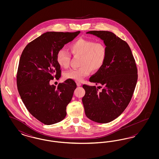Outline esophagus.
<instances>
[{
    "label": "esophagus",
    "instance_id": "esophagus-1",
    "mask_svg": "<svg viewBox=\"0 0 159 159\" xmlns=\"http://www.w3.org/2000/svg\"><path fill=\"white\" fill-rule=\"evenodd\" d=\"M77 86H80L82 85V83L80 82H77Z\"/></svg>",
    "mask_w": 159,
    "mask_h": 159
}]
</instances>
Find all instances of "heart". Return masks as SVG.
<instances>
[{
    "label": "heart",
    "mask_w": 159,
    "mask_h": 159,
    "mask_svg": "<svg viewBox=\"0 0 159 159\" xmlns=\"http://www.w3.org/2000/svg\"><path fill=\"white\" fill-rule=\"evenodd\" d=\"M71 53L75 57H81L79 68L70 70L64 73V78L75 81H82L92 72H97L104 66L107 57V48L102 42L79 39L69 46ZM56 60L59 66L67 68L71 55L64 49H61L57 54Z\"/></svg>",
    "instance_id": "b5f03b06"
}]
</instances>
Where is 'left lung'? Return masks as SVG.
Instances as JSON below:
<instances>
[{
    "label": "left lung",
    "mask_w": 159,
    "mask_h": 159,
    "mask_svg": "<svg viewBox=\"0 0 159 159\" xmlns=\"http://www.w3.org/2000/svg\"><path fill=\"white\" fill-rule=\"evenodd\" d=\"M86 33L104 41L107 57L102 68L89 79L91 82L101 86L83 85L84 112L91 120L106 123L118 117L128 106L136 86L138 70L128 44L113 33L89 31Z\"/></svg>",
    "instance_id": "obj_1"
}]
</instances>
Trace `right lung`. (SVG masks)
<instances>
[{
    "mask_svg": "<svg viewBox=\"0 0 159 159\" xmlns=\"http://www.w3.org/2000/svg\"><path fill=\"white\" fill-rule=\"evenodd\" d=\"M80 32H46L30 42L21 53L16 74L18 91L29 113L45 125L60 122L67 115L76 82L67 79L56 88L49 82L61 77L57 52Z\"/></svg>",
    "mask_w": 159,
    "mask_h": 159,
    "instance_id": "right-lung-1",
    "label": "right lung"
}]
</instances>
